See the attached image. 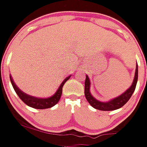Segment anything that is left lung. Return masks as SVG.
I'll return each mask as SVG.
<instances>
[{"instance_id":"1","label":"left lung","mask_w":147,"mask_h":147,"mask_svg":"<svg viewBox=\"0 0 147 147\" xmlns=\"http://www.w3.org/2000/svg\"><path fill=\"white\" fill-rule=\"evenodd\" d=\"M138 80V65L137 63V66H136V71H135V75H134V79L133 81L131 87L124 92L122 94L119 96V97H116V98L113 99V100H110V101L107 102H102L97 100L94 99L92 96L91 95L90 92V82L89 80L88 76L86 75V80L85 83H84V95H85L86 99L88 101L89 103L90 104L92 107L95 108V109H99V110L102 111H112L121 108V107L124 106L130 97H131L132 94L134 93V90H135L136 85H137Z\"/></svg>"}]
</instances>
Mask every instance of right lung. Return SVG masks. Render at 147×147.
<instances>
[{
	"label": "right lung",
	"instance_id": "1",
	"mask_svg": "<svg viewBox=\"0 0 147 147\" xmlns=\"http://www.w3.org/2000/svg\"><path fill=\"white\" fill-rule=\"evenodd\" d=\"M69 78H70V76L65 78L64 80H63V82H62V84H60V87H59L58 90H57L55 94L53 97L46 99H41L37 98V97H32V96H30L28 95V94H26V93L23 92H22L21 90L16 86V84H15L14 82H13V78H12V77L10 75V82H11L13 89H14V90L16 91V94L18 95L19 97H20V100L24 102L25 104H26L28 106L38 109H47V108H50L52 107L55 106V105L59 102L60 97H61L62 92H63V85H64L65 83L69 80Z\"/></svg>",
	"mask_w": 147,
	"mask_h": 147
}]
</instances>
